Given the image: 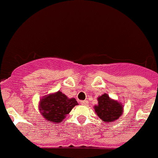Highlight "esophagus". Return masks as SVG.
Returning a JSON list of instances; mask_svg holds the SVG:
<instances>
[{"label":"esophagus","instance_id":"34e87169","mask_svg":"<svg viewBox=\"0 0 158 158\" xmlns=\"http://www.w3.org/2000/svg\"><path fill=\"white\" fill-rule=\"evenodd\" d=\"M81 104L83 106H87V104H88V101H87V100H84V101H81Z\"/></svg>","mask_w":158,"mask_h":158}]
</instances>
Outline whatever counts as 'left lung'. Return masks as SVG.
<instances>
[{"label": "left lung", "mask_w": 158, "mask_h": 158, "mask_svg": "<svg viewBox=\"0 0 158 158\" xmlns=\"http://www.w3.org/2000/svg\"><path fill=\"white\" fill-rule=\"evenodd\" d=\"M98 104L94 106V112L105 123H114L123 113V105L118 100L103 94L98 98Z\"/></svg>", "instance_id": "1"}]
</instances>
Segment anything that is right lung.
<instances>
[{"mask_svg":"<svg viewBox=\"0 0 158 158\" xmlns=\"http://www.w3.org/2000/svg\"><path fill=\"white\" fill-rule=\"evenodd\" d=\"M76 105L78 102L75 98H68L58 90L44 95L40 100L39 110L48 123H60Z\"/></svg>","mask_w":158,"mask_h":158,"instance_id":"right-lung-1","label":"right lung"}]
</instances>
